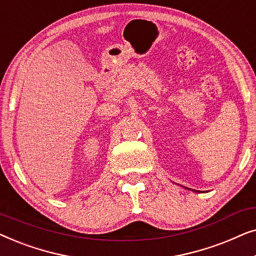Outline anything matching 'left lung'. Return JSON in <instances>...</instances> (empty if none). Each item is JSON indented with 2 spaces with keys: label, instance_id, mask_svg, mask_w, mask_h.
<instances>
[{
  "label": "left lung",
  "instance_id": "obj_1",
  "mask_svg": "<svg viewBox=\"0 0 256 256\" xmlns=\"http://www.w3.org/2000/svg\"><path fill=\"white\" fill-rule=\"evenodd\" d=\"M188 190H191V188H188ZM194 192H199V191H196V190H192Z\"/></svg>",
  "mask_w": 256,
  "mask_h": 256
}]
</instances>
